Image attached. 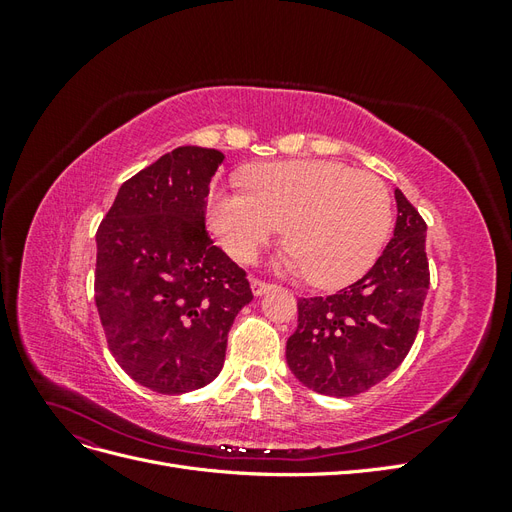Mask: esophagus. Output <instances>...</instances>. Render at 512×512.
Here are the masks:
<instances>
[{
  "instance_id": "esophagus-1",
  "label": "esophagus",
  "mask_w": 512,
  "mask_h": 512,
  "mask_svg": "<svg viewBox=\"0 0 512 512\" xmlns=\"http://www.w3.org/2000/svg\"><path fill=\"white\" fill-rule=\"evenodd\" d=\"M250 286H252L254 297H262V294H265V292L271 288V284L258 280V277H252V280H250Z\"/></svg>"
}]
</instances>
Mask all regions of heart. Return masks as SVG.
Returning a JSON list of instances; mask_svg holds the SVG:
<instances>
[{
  "label": "heart",
  "instance_id": "heart-1",
  "mask_svg": "<svg viewBox=\"0 0 512 512\" xmlns=\"http://www.w3.org/2000/svg\"><path fill=\"white\" fill-rule=\"evenodd\" d=\"M243 190H213L207 224L241 262L282 232V267L307 273L320 288H339L374 265L393 222L391 194L369 173L329 160H290L247 168Z\"/></svg>",
  "mask_w": 512,
  "mask_h": 512
}]
</instances>
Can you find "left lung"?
<instances>
[{
    "label": "left lung",
    "mask_w": 512,
    "mask_h": 512,
    "mask_svg": "<svg viewBox=\"0 0 512 512\" xmlns=\"http://www.w3.org/2000/svg\"><path fill=\"white\" fill-rule=\"evenodd\" d=\"M393 239L359 282L329 297L299 299V324L286 342V363L320 395L365 393L406 359L429 288L427 224L395 190Z\"/></svg>",
    "instance_id": "1"
}]
</instances>
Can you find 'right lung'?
Listing matches in <instances>:
<instances>
[{"mask_svg": "<svg viewBox=\"0 0 512 512\" xmlns=\"http://www.w3.org/2000/svg\"><path fill=\"white\" fill-rule=\"evenodd\" d=\"M224 153L177 147L121 185L96 245V305L108 348L145 389H203L224 367L232 322L252 290L205 230Z\"/></svg>", "mask_w": 512, "mask_h": 512, "instance_id": "obj_1", "label": "right lung"}]
</instances>
